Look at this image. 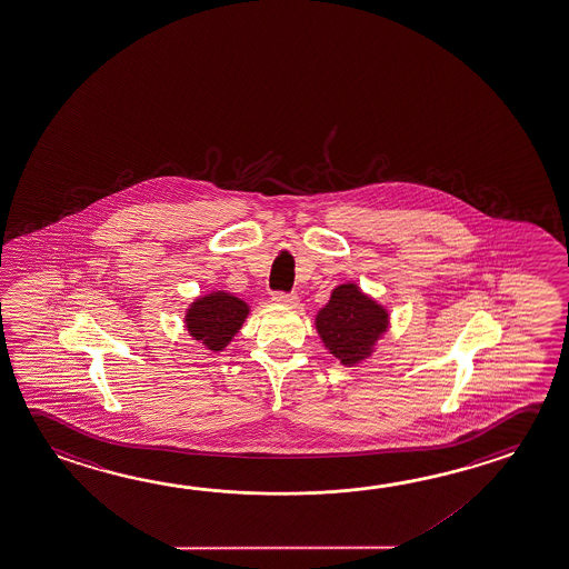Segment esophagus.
<instances>
[{
	"label": "esophagus",
	"mask_w": 569,
	"mask_h": 569,
	"mask_svg": "<svg viewBox=\"0 0 569 569\" xmlns=\"http://www.w3.org/2000/svg\"><path fill=\"white\" fill-rule=\"evenodd\" d=\"M271 301L276 306H283V308H296L299 303V298L296 293H273Z\"/></svg>",
	"instance_id": "1"
}]
</instances>
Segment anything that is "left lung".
Returning <instances> with one entry per match:
<instances>
[{"mask_svg":"<svg viewBox=\"0 0 569 569\" xmlns=\"http://www.w3.org/2000/svg\"><path fill=\"white\" fill-rule=\"evenodd\" d=\"M389 327L391 311L365 293L357 281H345L331 289L329 301L316 316L317 336L345 367L371 359Z\"/></svg>","mask_w":569,"mask_h":569,"instance_id":"1","label":"left lung"}]
</instances>
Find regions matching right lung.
I'll return each instance as SVG.
<instances>
[{
	"label": "right lung",
	"mask_w": 569,
	"mask_h": 569,
	"mask_svg": "<svg viewBox=\"0 0 569 569\" xmlns=\"http://www.w3.org/2000/svg\"><path fill=\"white\" fill-rule=\"evenodd\" d=\"M250 306L226 289H212L188 303L184 327L188 336L202 343L210 353H222L233 337L240 333Z\"/></svg>",
	"instance_id": "add662e5"
}]
</instances>
